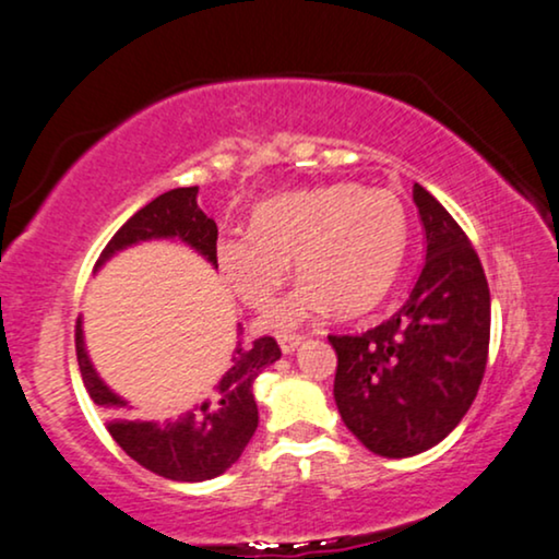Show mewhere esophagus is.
Masks as SVG:
<instances>
[{"label": "esophagus", "mask_w": 559, "mask_h": 559, "mask_svg": "<svg viewBox=\"0 0 559 559\" xmlns=\"http://www.w3.org/2000/svg\"><path fill=\"white\" fill-rule=\"evenodd\" d=\"M300 344H302L300 333H289V336H280V349L285 352V354H293Z\"/></svg>", "instance_id": "1"}]
</instances>
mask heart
Wrapping results in <instances>:
<instances>
[{"label": "heart", "instance_id": "1", "mask_svg": "<svg viewBox=\"0 0 559 559\" xmlns=\"http://www.w3.org/2000/svg\"><path fill=\"white\" fill-rule=\"evenodd\" d=\"M403 249V202L380 187L336 182L253 207L249 234L215 241V266L238 300L266 310L293 259L302 285L266 318L270 329L285 331L325 306L344 316L365 313L393 285Z\"/></svg>", "mask_w": 559, "mask_h": 559}]
</instances>
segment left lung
I'll list each match as a JSON object with an SVG mask.
<instances>
[{
	"instance_id": "left-lung-1",
	"label": "left lung",
	"mask_w": 559,
	"mask_h": 559,
	"mask_svg": "<svg viewBox=\"0 0 559 559\" xmlns=\"http://www.w3.org/2000/svg\"><path fill=\"white\" fill-rule=\"evenodd\" d=\"M413 202L426 259L395 316L365 333H331L333 397L346 429L380 456L439 444L473 405L490 344V289L460 223L421 185Z\"/></svg>"
}]
</instances>
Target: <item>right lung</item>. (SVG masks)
Segmentation results:
<instances>
[{
    "label": "right lung",
    "mask_w": 559,
    "mask_h": 559,
    "mask_svg": "<svg viewBox=\"0 0 559 559\" xmlns=\"http://www.w3.org/2000/svg\"><path fill=\"white\" fill-rule=\"evenodd\" d=\"M148 238H179L198 249L210 264H215L217 226L213 217L198 207V187L169 190L138 210L110 238L94 266L107 262L115 251L138 241H148ZM241 333L243 325L238 323V336ZM74 342L86 393L112 418L107 429L122 447V452L151 473L182 483L210 480L238 462L259 426L253 380L262 374L264 367L282 357L280 344L272 336H262L251 344L238 342L230 367L213 388L210 401L179 416L177 421L151 424L128 418V403L115 395L94 372L84 349L82 321H76Z\"/></svg>",
    "instance_id": "add662e5"
}]
</instances>
